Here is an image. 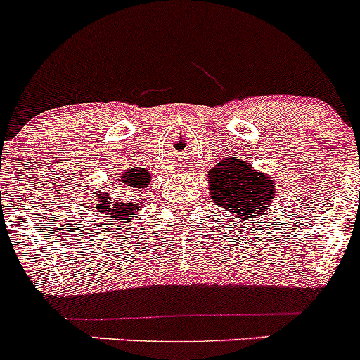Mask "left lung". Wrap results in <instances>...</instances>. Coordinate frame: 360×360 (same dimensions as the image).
<instances>
[{
	"instance_id": "1",
	"label": "left lung",
	"mask_w": 360,
	"mask_h": 360,
	"mask_svg": "<svg viewBox=\"0 0 360 360\" xmlns=\"http://www.w3.org/2000/svg\"><path fill=\"white\" fill-rule=\"evenodd\" d=\"M209 188L217 205L231 209L242 216H264L277 198L275 181L245 160L228 158L209 174Z\"/></svg>"
}]
</instances>
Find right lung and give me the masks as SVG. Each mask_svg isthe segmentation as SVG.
<instances>
[{
	"label": "right lung",
	"instance_id": "add662e5",
	"mask_svg": "<svg viewBox=\"0 0 360 360\" xmlns=\"http://www.w3.org/2000/svg\"><path fill=\"white\" fill-rule=\"evenodd\" d=\"M127 183L134 184L137 188L144 186V181L141 177L139 181L130 177L127 179ZM94 214H96V219H101L103 223H111V224H130L134 217L139 214V210L143 209V203L139 202H111L110 195L104 193V191H94ZM96 223V221H94Z\"/></svg>",
	"mask_w": 360,
	"mask_h": 360
}]
</instances>
